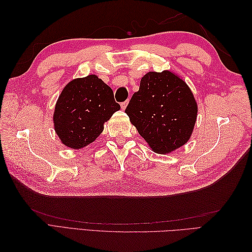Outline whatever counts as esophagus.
I'll return each instance as SVG.
<instances>
[{
  "label": "esophagus",
  "mask_w": 252,
  "mask_h": 252,
  "mask_svg": "<svg viewBox=\"0 0 252 252\" xmlns=\"http://www.w3.org/2000/svg\"><path fill=\"white\" fill-rule=\"evenodd\" d=\"M127 103H129V101H127V100H126V101H123V103H121V109L125 110V109L126 108V106H127Z\"/></svg>",
  "instance_id": "obj_1"
}]
</instances>
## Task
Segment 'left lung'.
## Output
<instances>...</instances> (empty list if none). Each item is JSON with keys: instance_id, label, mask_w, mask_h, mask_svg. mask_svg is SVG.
<instances>
[{"instance_id": "obj_1", "label": "left lung", "mask_w": 252, "mask_h": 252, "mask_svg": "<svg viewBox=\"0 0 252 252\" xmlns=\"http://www.w3.org/2000/svg\"><path fill=\"white\" fill-rule=\"evenodd\" d=\"M130 121L153 152L170 154L189 142L198 105L191 90L170 70L149 71L126 109Z\"/></svg>"}]
</instances>
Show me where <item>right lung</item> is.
Masks as SVG:
<instances>
[{
	"label": "right lung",
	"instance_id": "right-lung-1",
	"mask_svg": "<svg viewBox=\"0 0 252 252\" xmlns=\"http://www.w3.org/2000/svg\"><path fill=\"white\" fill-rule=\"evenodd\" d=\"M119 109L112 90L97 76L73 79L56 101L54 130L63 145L81 149L100 135L105 122Z\"/></svg>",
	"mask_w": 252,
	"mask_h": 252
}]
</instances>
